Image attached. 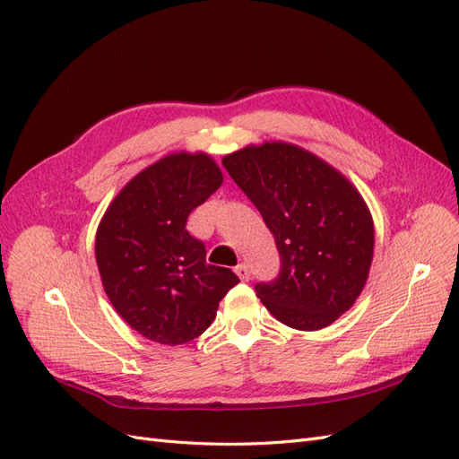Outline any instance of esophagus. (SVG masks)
I'll return each instance as SVG.
<instances>
[{"instance_id":"esophagus-1","label":"esophagus","mask_w":459,"mask_h":459,"mask_svg":"<svg viewBox=\"0 0 459 459\" xmlns=\"http://www.w3.org/2000/svg\"><path fill=\"white\" fill-rule=\"evenodd\" d=\"M235 273H238L239 280H243V281L251 280V270H248L247 264H239V266H235Z\"/></svg>"}]
</instances>
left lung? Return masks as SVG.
<instances>
[{
    "mask_svg": "<svg viewBox=\"0 0 459 459\" xmlns=\"http://www.w3.org/2000/svg\"><path fill=\"white\" fill-rule=\"evenodd\" d=\"M258 208L281 268L255 285L275 319L300 329L331 325L356 302L373 258V220L358 189L297 145L245 147L221 160Z\"/></svg>",
    "mask_w": 459,
    "mask_h": 459,
    "instance_id": "left-lung-1",
    "label": "left lung"
}]
</instances>
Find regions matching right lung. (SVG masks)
Wrapping results in <instances>:
<instances>
[{
  "label": "right lung",
  "mask_w": 459,
  "mask_h": 459,
  "mask_svg": "<svg viewBox=\"0 0 459 459\" xmlns=\"http://www.w3.org/2000/svg\"><path fill=\"white\" fill-rule=\"evenodd\" d=\"M224 182L204 152H176L124 186L95 235V258L115 310L132 329L160 344L197 339L218 302L239 283L230 268L206 264V248L186 230Z\"/></svg>",
  "instance_id": "right-lung-1"
}]
</instances>
